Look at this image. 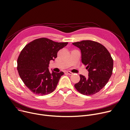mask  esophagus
Returning <instances> with one entry per match:
<instances>
[{
    "mask_svg": "<svg viewBox=\"0 0 130 130\" xmlns=\"http://www.w3.org/2000/svg\"><path fill=\"white\" fill-rule=\"evenodd\" d=\"M66 73L67 74L70 75H72V74H73L72 72H70V71H67V72H66Z\"/></svg>",
    "mask_w": 130,
    "mask_h": 130,
    "instance_id": "34e87169",
    "label": "esophagus"
}]
</instances>
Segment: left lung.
Instances as JSON below:
<instances>
[{
    "mask_svg": "<svg viewBox=\"0 0 130 130\" xmlns=\"http://www.w3.org/2000/svg\"><path fill=\"white\" fill-rule=\"evenodd\" d=\"M73 44L80 50L82 61L86 66L88 76L79 75L80 80L74 85L77 91L86 95L99 92L107 83L113 69L110 53L100 43L92 40H82Z\"/></svg>",
    "mask_w": 130,
    "mask_h": 130,
    "instance_id": "obj_1",
    "label": "left lung"
}]
</instances>
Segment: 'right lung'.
<instances>
[{"label":"right lung","mask_w":130,"mask_h":130,"mask_svg":"<svg viewBox=\"0 0 130 130\" xmlns=\"http://www.w3.org/2000/svg\"><path fill=\"white\" fill-rule=\"evenodd\" d=\"M67 44L40 38L25 46L17 59V70L30 91L37 95H45L55 90L64 73H51L48 67L50 60H54L57 52Z\"/></svg>","instance_id":"1"}]
</instances>
